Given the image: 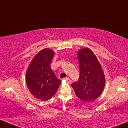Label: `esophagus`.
<instances>
[{
  "mask_svg": "<svg viewBox=\"0 0 128 128\" xmlns=\"http://www.w3.org/2000/svg\"><path fill=\"white\" fill-rule=\"evenodd\" d=\"M64 80H65V81L66 82H67V83H70L71 82V80H70V79H69L68 78H64Z\"/></svg>",
  "mask_w": 128,
  "mask_h": 128,
  "instance_id": "1",
  "label": "esophagus"
}]
</instances>
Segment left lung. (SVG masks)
<instances>
[{"label":"left lung","instance_id":"1","mask_svg":"<svg viewBox=\"0 0 128 128\" xmlns=\"http://www.w3.org/2000/svg\"><path fill=\"white\" fill-rule=\"evenodd\" d=\"M78 54L79 78L71 86L79 99L86 102H90L99 98L104 90L105 75L98 58L90 49H82Z\"/></svg>","mask_w":128,"mask_h":128}]
</instances>
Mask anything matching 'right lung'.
Segmentation results:
<instances>
[{"mask_svg": "<svg viewBox=\"0 0 128 128\" xmlns=\"http://www.w3.org/2000/svg\"><path fill=\"white\" fill-rule=\"evenodd\" d=\"M54 54L48 48L42 50L34 58L26 71L28 88L36 99L43 101L48 100L55 94L61 82L50 68Z\"/></svg>", "mask_w": 128, "mask_h": 128, "instance_id": "add662e5", "label": "right lung"}]
</instances>
